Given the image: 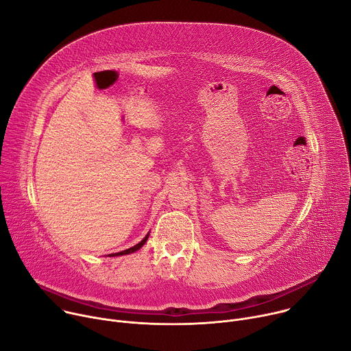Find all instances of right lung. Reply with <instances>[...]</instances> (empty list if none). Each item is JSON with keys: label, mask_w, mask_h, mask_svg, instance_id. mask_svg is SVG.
Here are the masks:
<instances>
[{"label": "right lung", "mask_w": 351, "mask_h": 351, "mask_svg": "<svg viewBox=\"0 0 351 351\" xmlns=\"http://www.w3.org/2000/svg\"><path fill=\"white\" fill-rule=\"evenodd\" d=\"M147 239H148V234L138 243V244H136V245H133V247H130V248H128V250H123V252H121V253H115V254H111L112 257H115V256H125V254H130V253H134V252H137L138 248H141L143 247V244L147 241Z\"/></svg>", "instance_id": "add662e5"}]
</instances>
